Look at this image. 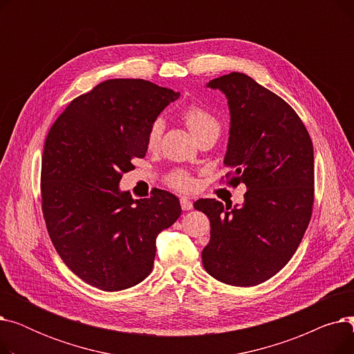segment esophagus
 I'll return each instance as SVG.
<instances>
[{
    "instance_id": "1",
    "label": "esophagus",
    "mask_w": 354,
    "mask_h": 354,
    "mask_svg": "<svg viewBox=\"0 0 354 354\" xmlns=\"http://www.w3.org/2000/svg\"><path fill=\"white\" fill-rule=\"evenodd\" d=\"M180 207H182L183 211H191V209L194 208V203H192L191 199L182 196V198H180Z\"/></svg>"
}]
</instances>
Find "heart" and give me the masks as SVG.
<instances>
[{
	"label": "heart",
	"instance_id": "obj_1",
	"mask_svg": "<svg viewBox=\"0 0 354 354\" xmlns=\"http://www.w3.org/2000/svg\"><path fill=\"white\" fill-rule=\"evenodd\" d=\"M183 119L187 122V126L189 127V130L194 133L195 138L201 136L202 133L209 132V130H218L219 132V122L205 107H201L196 104L187 107L183 111ZM163 127L165 124L162 119H155L151 123V126H149L147 135H146V143L149 149H156L159 146L162 133H163ZM169 183L171 187L179 191H187L194 187L192 179L185 172L172 174L169 176Z\"/></svg>",
	"mask_w": 354,
	"mask_h": 354
}]
</instances>
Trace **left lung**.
<instances>
[{"instance_id": "obj_1", "label": "left lung", "mask_w": 354, "mask_h": 354, "mask_svg": "<svg viewBox=\"0 0 354 354\" xmlns=\"http://www.w3.org/2000/svg\"><path fill=\"white\" fill-rule=\"evenodd\" d=\"M207 87L224 93L230 138L224 165L232 187L244 183L241 207L199 199L211 222L202 264L218 281L252 287L275 275L299 248L314 202V151L299 115L275 93L243 73Z\"/></svg>"}]
</instances>
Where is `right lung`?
Returning <instances> with one entry per match:
<instances>
[{"label": "right lung", "instance_id": "1", "mask_svg": "<svg viewBox=\"0 0 354 354\" xmlns=\"http://www.w3.org/2000/svg\"><path fill=\"white\" fill-rule=\"evenodd\" d=\"M179 93L142 79H111L74 99L54 122L41 156V202L64 264L103 291L143 281L158 235L180 216L179 199L155 189L133 199L122 175L147 152L146 135Z\"/></svg>", "mask_w": 354, "mask_h": 354}]
</instances>
